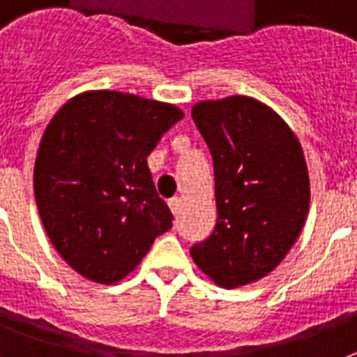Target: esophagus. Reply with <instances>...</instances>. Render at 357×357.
<instances>
[{
  "mask_svg": "<svg viewBox=\"0 0 357 357\" xmlns=\"http://www.w3.org/2000/svg\"><path fill=\"white\" fill-rule=\"evenodd\" d=\"M168 207H170V211H172L174 215H179V211H181V198H179V196L170 198V200H168Z\"/></svg>",
  "mask_w": 357,
  "mask_h": 357,
  "instance_id": "1",
  "label": "esophagus"
}]
</instances>
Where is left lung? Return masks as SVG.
<instances>
[{
	"mask_svg": "<svg viewBox=\"0 0 357 357\" xmlns=\"http://www.w3.org/2000/svg\"><path fill=\"white\" fill-rule=\"evenodd\" d=\"M192 120L215 170L217 224L190 255L220 287L257 282L280 265L304 228L310 176L296 135L248 96L200 102Z\"/></svg>",
	"mask_w": 357,
	"mask_h": 357,
	"instance_id": "8db88e82",
	"label": "left lung"
}]
</instances>
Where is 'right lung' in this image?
I'll use <instances>...</instances> for the list:
<instances>
[{"mask_svg":"<svg viewBox=\"0 0 357 357\" xmlns=\"http://www.w3.org/2000/svg\"><path fill=\"white\" fill-rule=\"evenodd\" d=\"M181 119L170 103L91 91L47 123L33 174L36 207L55 250L83 278L120 282L172 228L146 157Z\"/></svg>","mask_w":357,"mask_h":357,"instance_id":"right-lung-1","label":"right lung"}]
</instances>
